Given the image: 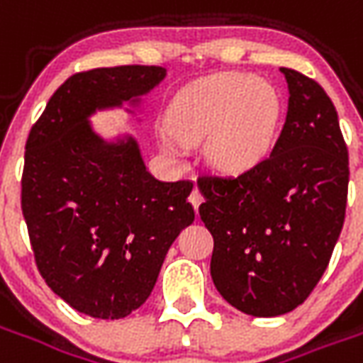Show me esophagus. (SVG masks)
Here are the masks:
<instances>
[{"mask_svg":"<svg viewBox=\"0 0 363 363\" xmlns=\"http://www.w3.org/2000/svg\"><path fill=\"white\" fill-rule=\"evenodd\" d=\"M189 200H190V204L194 206V210H198V206L202 204V200H204V196H202V192H200V190L194 189V190H192V192H190Z\"/></svg>","mask_w":363,"mask_h":363,"instance_id":"esophagus-1","label":"esophagus"}]
</instances>
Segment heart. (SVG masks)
I'll use <instances>...</instances> for the list:
<instances>
[{
    "mask_svg": "<svg viewBox=\"0 0 363 363\" xmlns=\"http://www.w3.org/2000/svg\"><path fill=\"white\" fill-rule=\"evenodd\" d=\"M281 118V99L267 82L241 72H221L190 83L169 106V126L159 140L167 153L182 143H202L216 169L243 173L272 150Z\"/></svg>",
    "mask_w": 363,
    "mask_h": 363,
    "instance_id": "heart-1",
    "label": "heart"
}]
</instances>
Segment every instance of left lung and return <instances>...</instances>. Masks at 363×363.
<instances>
[{"instance_id": "left-lung-1", "label": "left lung", "mask_w": 363, "mask_h": 363, "mask_svg": "<svg viewBox=\"0 0 363 363\" xmlns=\"http://www.w3.org/2000/svg\"><path fill=\"white\" fill-rule=\"evenodd\" d=\"M288 114L272 153L237 177H198L200 218L213 237L210 272L221 297L276 317L309 297L342 231L348 150L319 83L280 67Z\"/></svg>"}]
</instances>
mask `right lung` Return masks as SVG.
Here are the masks:
<instances>
[{"mask_svg":"<svg viewBox=\"0 0 363 363\" xmlns=\"http://www.w3.org/2000/svg\"><path fill=\"white\" fill-rule=\"evenodd\" d=\"M165 67L116 66L62 83L30 128L21 208L38 272L75 311L122 319L145 303L169 247L194 221L192 182L157 181L132 135L104 142L99 108L138 103Z\"/></svg>","mask_w":363,"mask_h":363,"instance_id":"obj_1","label":"right lung"}]
</instances>
